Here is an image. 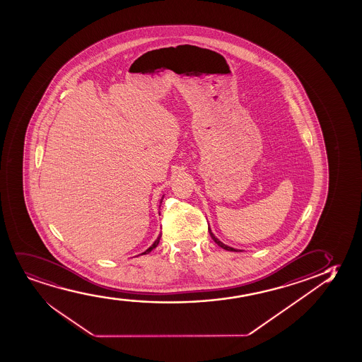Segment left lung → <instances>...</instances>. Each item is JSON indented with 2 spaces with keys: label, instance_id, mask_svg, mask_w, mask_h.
Wrapping results in <instances>:
<instances>
[{
  "label": "left lung",
  "instance_id": "1",
  "mask_svg": "<svg viewBox=\"0 0 362 362\" xmlns=\"http://www.w3.org/2000/svg\"><path fill=\"white\" fill-rule=\"evenodd\" d=\"M208 230H209V235H211V238L214 240V243H216V245H218V246H220V247L221 248H224V250H226V251H238V250H235V248L230 247V246H226L225 243H221V241H219V240H218V238H216V236H214V233H211V228H208Z\"/></svg>",
  "mask_w": 362,
  "mask_h": 362
}]
</instances>
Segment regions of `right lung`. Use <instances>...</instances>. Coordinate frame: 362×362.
<instances>
[{
	"label": "right lung",
	"mask_w": 362,
	"mask_h": 362,
	"mask_svg": "<svg viewBox=\"0 0 362 362\" xmlns=\"http://www.w3.org/2000/svg\"><path fill=\"white\" fill-rule=\"evenodd\" d=\"M161 202H163V198H161L160 203H161ZM160 238H161V235H159V236H158V238H156V243H153V245H151V247L148 248V250H146V252H143L142 255H146V253H149V252L153 251V250H154V248H156V246H158V245H159V241H160Z\"/></svg>",
	"instance_id": "obj_1"
}]
</instances>
